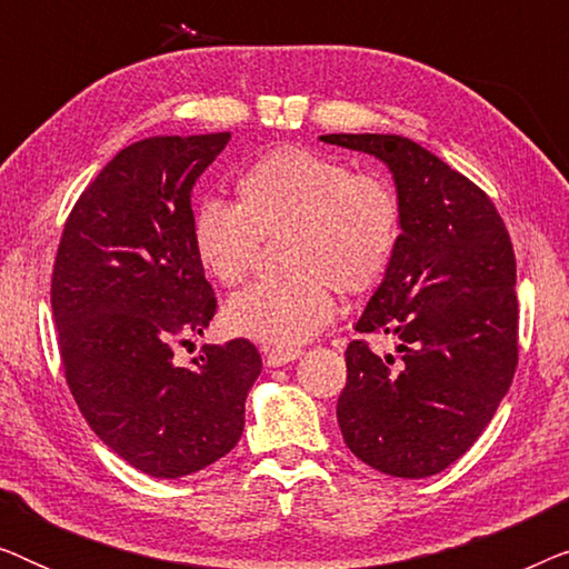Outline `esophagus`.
<instances>
[{
	"mask_svg": "<svg viewBox=\"0 0 569 569\" xmlns=\"http://www.w3.org/2000/svg\"><path fill=\"white\" fill-rule=\"evenodd\" d=\"M298 357H302L300 347H274V349H263V362L269 368H282L287 362H295Z\"/></svg>",
	"mask_w": 569,
	"mask_h": 569,
	"instance_id": "1",
	"label": "esophagus"
}]
</instances>
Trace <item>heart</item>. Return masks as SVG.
<instances>
[{
  "label": "heart",
  "mask_w": 569,
  "mask_h": 569,
  "mask_svg": "<svg viewBox=\"0 0 569 569\" xmlns=\"http://www.w3.org/2000/svg\"><path fill=\"white\" fill-rule=\"evenodd\" d=\"M238 204L207 199L193 209V253L214 282L232 287L251 269L259 238L284 232L282 267L292 277L256 282L224 306L238 337L292 347L337 316V290L362 295L383 279L401 236V201L376 173L345 160L277 147L236 183Z\"/></svg>",
  "instance_id": "heart-1"
}]
</instances>
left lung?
<instances>
[{"label":"left lung","mask_w":569,"mask_h":569,"mask_svg":"<svg viewBox=\"0 0 569 569\" xmlns=\"http://www.w3.org/2000/svg\"><path fill=\"white\" fill-rule=\"evenodd\" d=\"M391 170L401 236L355 331L399 339L378 357L347 347L337 419L347 448L380 473L425 479L469 450L518 365L516 253L492 199L399 134H323Z\"/></svg>","instance_id":"obj_1"}]
</instances>
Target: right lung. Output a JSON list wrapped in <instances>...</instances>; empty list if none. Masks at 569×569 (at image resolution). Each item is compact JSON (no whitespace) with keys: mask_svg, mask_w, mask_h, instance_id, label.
Wrapping results in <instances>:
<instances>
[{"mask_svg":"<svg viewBox=\"0 0 569 569\" xmlns=\"http://www.w3.org/2000/svg\"><path fill=\"white\" fill-rule=\"evenodd\" d=\"M228 139L217 131L123 147L77 199L53 263L69 391L113 453L158 479L228 456L261 376L248 339L204 345L191 368L173 362L217 310L191 246V191Z\"/></svg>","mask_w":569,"mask_h":569,"instance_id":"add662e5","label":"right lung"}]
</instances>
